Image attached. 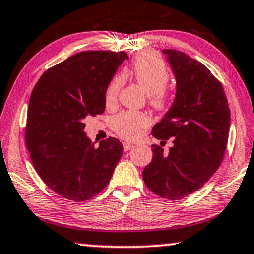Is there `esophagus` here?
<instances>
[{
    "mask_svg": "<svg viewBox=\"0 0 254 254\" xmlns=\"http://www.w3.org/2000/svg\"><path fill=\"white\" fill-rule=\"evenodd\" d=\"M134 145L133 144H131V143H127V142H124L123 143V147H124V151H129V150H131L132 149Z\"/></svg>",
    "mask_w": 254,
    "mask_h": 254,
    "instance_id": "obj_1",
    "label": "esophagus"
}]
</instances>
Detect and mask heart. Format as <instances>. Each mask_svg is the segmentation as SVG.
Returning <instances> with one entry per match:
<instances>
[{
    "label": "heart",
    "mask_w": 254,
    "mask_h": 254,
    "mask_svg": "<svg viewBox=\"0 0 254 254\" xmlns=\"http://www.w3.org/2000/svg\"><path fill=\"white\" fill-rule=\"evenodd\" d=\"M132 75L138 84L149 95L150 103L157 110H163L168 105L165 86L170 79V72L162 61L153 56L137 57L132 64ZM123 84V76L112 78L105 91V103L112 105L116 102L118 92ZM147 124V118L142 112L124 111L117 115L112 122L114 130L127 139H134Z\"/></svg>",
    "instance_id": "heart-1"
}]
</instances>
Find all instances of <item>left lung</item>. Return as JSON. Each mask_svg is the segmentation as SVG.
<instances>
[{
    "mask_svg": "<svg viewBox=\"0 0 254 254\" xmlns=\"http://www.w3.org/2000/svg\"><path fill=\"white\" fill-rule=\"evenodd\" d=\"M176 79V96L152 136L169 151L152 145L143 170L147 188L159 197L179 200L200 189L225 155L231 114L223 85L204 64L178 50L162 51Z\"/></svg>",
    "mask_w": 254,
    "mask_h": 254,
    "instance_id": "8db88e82",
    "label": "left lung"
}]
</instances>
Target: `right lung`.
<instances>
[{
    "mask_svg": "<svg viewBox=\"0 0 254 254\" xmlns=\"http://www.w3.org/2000/svg\"><path fill=\"white\" fill-rule=\"evenodd\" d=\"M124 51H82L44 71L31 92L25 143L40 177L61 197L84 201L109 184L123 155L117 138L86 136L84 120L103 114L105 91Z\"/></svg>",
    "mask_w": 254,
    "mask_h": 254,
    "instance_id": "add662e5",
    "label": "right lung"
}]
</instances>
